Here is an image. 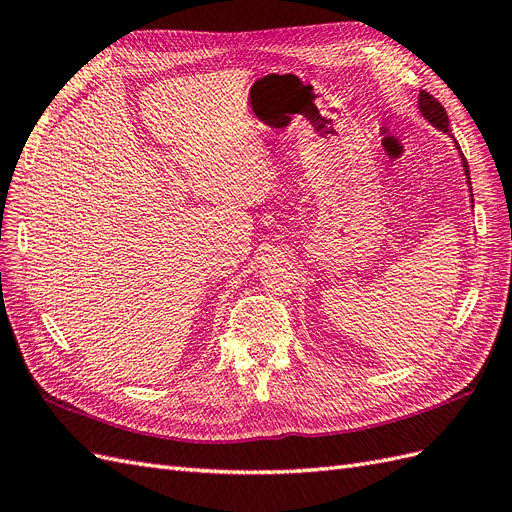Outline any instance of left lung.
Masks as SVG:
<instances>
[{
	"label": "left lung",
	"instance_id": "obj_1",
	"mask_svg": "<svg viewBox=\"0 0 512 512\" xmlns=\"http://www.w3.org/2000/svg\"><path fill=\"white\" fill-rule=\"evenodd\" d=\"M418 106H421V113L425 115L427 121H431L433 126L440 128L442 132H448V115L444 111V106L436 98H433L429 91H421V96H418ZM461 158H463V168H466V177L470 181V170H468L466 156H463V153H461Z\"/></svg>",
	"mask_w": 512,
	"mask_h": 512
}]
</instances>
